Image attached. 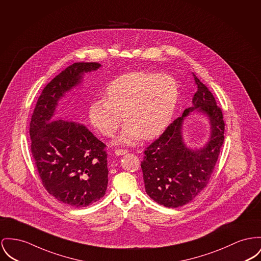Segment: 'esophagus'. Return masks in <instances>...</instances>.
Returning a JSON list of instances; mask_svg holds the SVG:
<instances>
[{
    "instance_id": "obj_1",
    "label": "esophagus",
    "mask_w": 261,
    "mask_h": 261,
    "mask_svg": "<svg viewBox=\"0 0 261 261\" xmlns=\"http://www.w3.org/2000/svg\"><path fill=\"white\" fill-rule=\"evenodd\" d=\"M128 151L126 150V149H117L116 151H115V154L116 155H118V156H121V155H123V154H125V153H127Z\"/></svg>"
}]
</instances>
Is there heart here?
<instances>
[{
	"mask_svg": "<svg viewBox=\"0 0 261 261\" xmlns=\"http://www.w3.org/2000/svg\"><path fill=\"white\" fill-rule=\"evenodd\" d=\"M172 76L148 71L122 74L105 90V101L89 106V120L105 137H113L121 122L124 127L117 142L134 144L158 137L168 125L178 100ZM122 120H120V116Z\"/></svg>",
	"mask_w": 261,
	"mask_h": 261,
	"instance_id": "1",
	"label": "heart"
}]
</instances>
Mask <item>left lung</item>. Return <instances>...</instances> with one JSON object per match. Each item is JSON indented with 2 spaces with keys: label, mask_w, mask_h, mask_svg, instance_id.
I'll return each instance as SVG.
<instances>
[{
  "label": "left lung",
  "mask_w": 261,
  "mask_h": 261,
  "mask_svg": "<svg viewBox=\"0 0 261 261\" xmlns=\"http://www.w3.org/2000/svg\"><path fill=\"white\" fill-rule=\"evenodd\" d=\"M194 80L198 89L193 97V106L144 150L141 161L146 194L167 208L188 204L208 185L225 139L221 108L195 75ZM195 109L208 117L211 128L208 142L199 150L188 149L181 136L182 122Z\"/></svg>",
  "instance_id": "left-lung-1"
}]
</instances>
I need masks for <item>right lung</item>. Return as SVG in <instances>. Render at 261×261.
Listing matches in <instances>:
<instances>
[{
    "mask_svg": "<svg viewBox=\"0 0 261 261\" xmlns=\"http://www.w3.org/2000/svg\"><path fill=\"white\" fill-rule=\"evenodd\" d=\"M100 67L97 62H77L55 76L42 90L30 123L31 150L43 187L59 202L76 208L87 207L106 194V144L83 124L56 120L54 112L84 73Z\"/></svg>",
    "mask_w": 261,
    "mask_h": 261,
    "instance_id": "right-lung-1",
    "label": "right lung"
}]
</instances>
